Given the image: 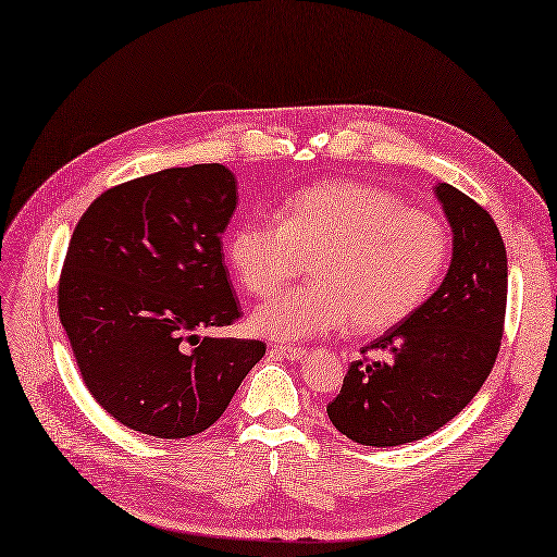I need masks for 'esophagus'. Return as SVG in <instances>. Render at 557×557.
I'll use <instances>...</instances> for the list:
<instances>
[{
    "label": "esophagus",
    "instance_id": "obj_1",
    "mask_svg": "<svg viewBox=\"0 0 557 557\" xmlns=\"http://www.w3.org/2000/svg\"><path fill=\"white\" fill-rule=\"evenodd\" d=\"M272 350L276 352V356H281V358H285V360H301L305 358V348H299V346H285V344H276V346H272Z\"/></svg>",
    "mask_w": 557,
    "mask_h": 557
}]
</instances>
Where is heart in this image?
Instances as JSON below:
<instances>
[{
  "label": "heart",
  "mask_w": 557,
  "mask_h": 557,
  "mask_svg": "<svg viewBox=\"0 0 557 557\" xmlns=\"http://www.w3.org/2000/svg\"><path fill=\"white\" fill-rule=\"evenodd\" d=\"M227 256L250 295L267 297L311 262V285L285 290L252 313L256 332L283 342L344 327L376 334L425 305L450 256L436 215L407 209L385 188L330 181L293 195L281 221L248 215Z\"/></svg>",
  "instance_id": "b5f03b06"
}]
</instances>
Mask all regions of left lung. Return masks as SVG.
<instances>
[{"label":"left lung","instance_id":"8db88e82","mask_svg":"<svg viewBox=\"0 0 557 557\" xmlns=\"http://www.w3.org/2000/svg\"><path fill=\"white\" fill-rule=\"evenodd\" d=\"M453 230L444 283L399 325L364 346L327 404L332 425L362 446H399L444 428L481 391L507 313V248L481 205L440 183Z\"/></svg>","mask_w":557,"mask_h":557}]
</instances>
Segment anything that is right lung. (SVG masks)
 Masks as SVG:
<instances>
[{"mask_svg": "<svg viewBox=\"0 0 557 557\" xmlns=\"http://www.w3.org/2000/svg\"><path fill=\"white\" fill-rule=\"evenodd\" d=\"M237 197L223 164L172 166L99 195L72 234L60 323L90 395L134 432H205L264 356L258 339L193 334L242 318L221 252Z\"/></svg>", "mask_w": 557, "mask_h": 557, "instance_id": "add662e5", "label": "right lung"}]
</instances>
